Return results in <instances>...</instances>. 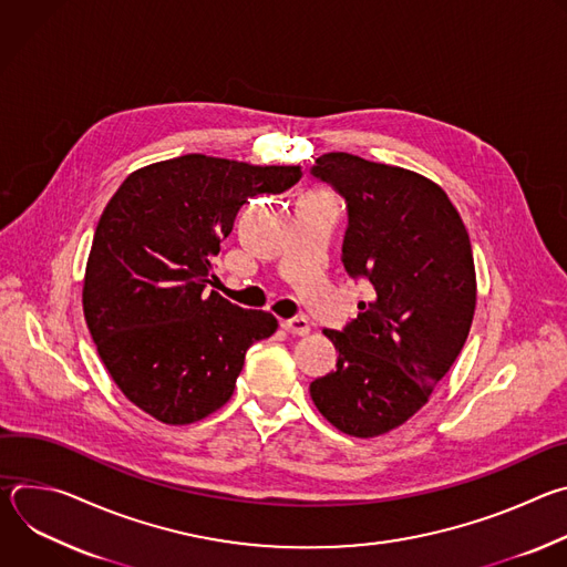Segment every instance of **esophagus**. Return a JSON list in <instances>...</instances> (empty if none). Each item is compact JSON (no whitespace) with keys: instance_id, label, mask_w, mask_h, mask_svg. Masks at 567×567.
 I'll list each match as a JSON object with an SVG mask.
<instances>
[{"instance_id":"1","label":"esophagus","mask_w":567,"mask_h":567,"mask_svg":"<svg viewBox=\"0 0 567 567\" xmlns=\"http://www.w3.org/2000/svg\"><path fill=\"white\" fill-rule=\"evenodd\" d=\"M282 328L289 332V334H296V337H305L309 334V322L307 318L298 316V318H289V320H282Z\"/></svg>"}]
</instances>
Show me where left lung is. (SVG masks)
I'll return each mask as SVG.
<instances>
[{"mask_svg": "<svg viewBox=\"0 0 567 567\" xmlns=\"http://www.w3.org/2000/svg\"><path fill=\"white\" fill-rule=\"evenodd\" d=\"M311 175L346 197L343 265L374 291L343 332L322 330L337 370L309 394L341 433L377 437L426 406L464 348L477 296L471 239L446 193L413 171L328 152Z\"/></svg>", "mask_w": 567, "mask_h": 567, "instance_id": "obj_1", "label": "left lung"}]
</instances>
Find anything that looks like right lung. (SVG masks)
Segmentation results:
<instances>
[{
  "instance_id": "add662e5",
  "label": "right lung",
  "mask_w": 567,
  "mask_h": 567,
  "mask_svg": "<svg viewBox=\"0 0 567 567\" xmlns=\"http://www.w3.org/2000/svg\"><path fill=\"white\" fill-rule=\"evenodd\" d=\"M300 177V166L184 154L134 171L105 206L83 311L110 377L150 417L184 426L221 409L247 350L278 330L274 313L206 287L239 206Z\"/></svg>"
}]
</instances>
